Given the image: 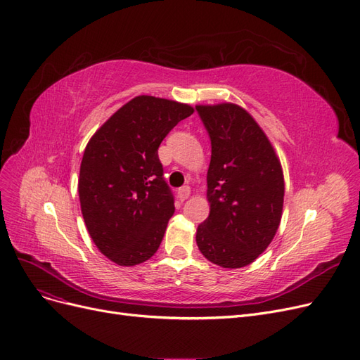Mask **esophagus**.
<instances>
[{"label":"esophagus","instance_id":"34e87169","mask_svg":"<svg viewBox=\"0 0 360 360\" xmlns=\"http://www.w3.org/2000/svg\"><path fill=\"white\" fill-rule=\"evenodd\" d=\"M189 195H191V188H189V186H183V188H180V189L177 191V198H179L181 202H183L184 200H188Z\"/></svg>","mask_w":360,"mask_h":360}]
</instances>
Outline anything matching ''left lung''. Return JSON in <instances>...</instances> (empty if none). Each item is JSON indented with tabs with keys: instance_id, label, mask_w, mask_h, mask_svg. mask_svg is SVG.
Masks as SVG:
<instances>
[{
	"instance_id": "1",
	"label": "left lung",
	"mask_w": 360,
	"mask_h": 360,
	"mask_svg": "<svg viewBox=\"0 0 360 360\" xmlns=\"http://www.w3.org/2000/svg\"><path fill=\"white\" fill-rule=\"evenodd\" d=\"M212 141L207 171L210 214L197 228L201 254L224 269L245 267L278 231L284 174L263 129L234 103L195 106Z\"/></svg>"
}]
</instances>
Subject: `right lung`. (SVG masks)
<instances>
[{
	"label": "right lung",
	"instance_id": "add662e5",
	"mask_svg": "<svg viewBox=\"0 0 360 360\" xmlns=\"http://www.w3.org/2000/svg\"><path fill=\"white\" fill-rule=\"evenodd\" d=\"M191 114L188 103L136 96L85 147L78 180L84 222L97 249L118 266L144 263L162 242L176 207L158 148Z\"/></svg>",
	"mask_w": 360,
	"mask_h": 360
}]
</instances>
